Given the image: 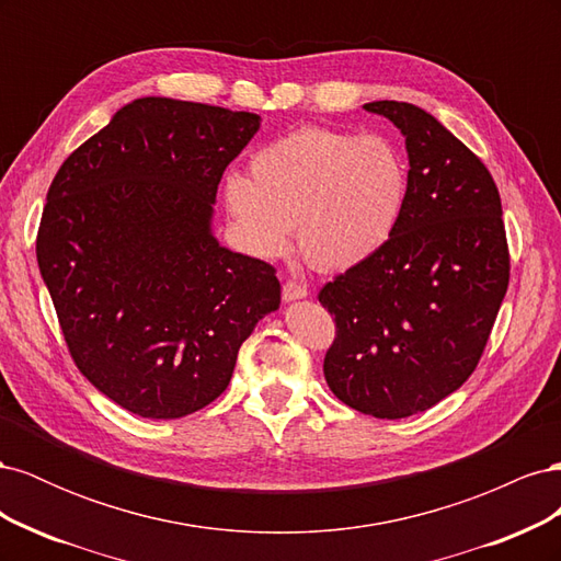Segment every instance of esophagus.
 <instances>
[{"label": "esophagus", "mask_w": 561, "mask_h": 561, "mask_svg": "<svg viewBox=\"0 0 561 561\" xmlns=\"http://www.w3.org/2000/svg\"><path fill=\"white\" fill-rule=\"evenodd\" d=\"M307 295H309L307 285H301V283H297V280H287V283L283 285V299H285V301L304 299Z\"/></svg>", "instance_id": "34e87169"}]
</instances>
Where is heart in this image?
Returning a JSON list of instances; mask_svg holds the SVG:
<instances>
[{
  "label": "heart",
  "instance_id": "1",
  "mask_svg": "<svg viewBox=\"0 0 561 561\" xmlns=\"http://www.w3.org/2000/svg\"><path fill=\"white\" fill-rule=\"evenodd\" d=\"M407 168L377 135L304 126L262 147L248 178L229 175L225 203L248 248L274 260L297 231L301 257L344 271L377 254L396 231Z\"/></svg>",
  "mask_w": 561,
  "mask_h": 561
}]
</instances>
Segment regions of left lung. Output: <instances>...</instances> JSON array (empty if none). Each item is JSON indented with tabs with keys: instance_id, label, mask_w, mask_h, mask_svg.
<instances>
[{
	"instance_id": "obj_1",
	"label": "left lung",
	"mask_w": 561,
	"mask_h": 561,
	"mask_svg": "<svg viewBox=\"0 0 561 561\" xmlns=\"http://www.w3.org/2000/svg\"><path fill=\"white\" fill-rule=\"evenodd\" d=\"M393 122L410 173L396 231L322 285L336 334L322 371L344 404L377 419L431 410L478 367L511 280L496 182L416 105L367 103Z\"/></svg>"
}]
</instances>
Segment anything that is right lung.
Returning <instances> with one entry per match:
<instances>
[{"instance_id":"add662e5","label":"right lung","mask_w":561,"mask_h":561,"mask_svg":"<svg viewBox=\"0 0 561 561\" xmlns=\"http://www.w3.org/2000/svg\"><path fill=\"white\" fill-rule=\"evenodd\" d=\"M260 116L138 98L65 159L37 262L79 371L145 419L225 393L236 355L280 304L276 268L210 231L225 168Z\"/></svg>"}]
</instances>
